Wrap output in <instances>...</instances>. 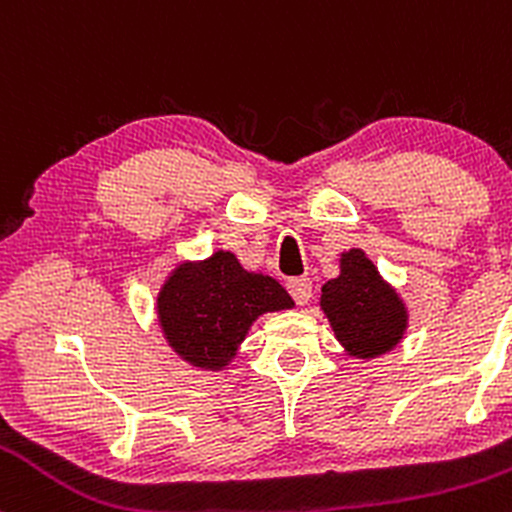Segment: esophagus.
<instances>
[{
	"label": "esophagus",
	"mask_w": 512,
	"mask_h": 512,
	"mask_svg": "<svg viewBox=\"0 0 512 512\" xmlns=\"http://www.w3.org/2000/svg\"><path fill=\"white\" fill-rule=\"evenodd\" d=\"M286 289L293 296V301L298 305H305L313 298V284H310V279H305V276H298V279H289V284H286Z\"/></svg>",
	"instance_id": "1"
}]
</instances>
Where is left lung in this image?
<instances>
[{
    "label": "left lung",
    "mask_w": 512,
    "mask_h": 512,
    "mask_svg": "<svg viewBox=\"0 0 512 512\" xmlns=\"http://www.w3.org/2000/svg\"><path fill=\"white\" fill-rule=\"evenodd\" d=\"M320 308L346 356L370 361L390 354L409 327V310L361 248L339 255V274L325 281Z\"/></svg>",
    "instance_id": "8db88e82"
}]
</instances>
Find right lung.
Returning a JSON list of instances; mask_svg holds the SVG:
<instances>
[{"mask_svg": "<svg viewBox=\"0 0 512 512\" xmlns=\"http://www.w3.org/2000/svg\"><path fill=\"white\" fill-rule=\"evenodd\" d=\"M284 286L248 272L228 250L178 262L156 296V315L170 349L197 370L219 373L238 354L257 317L291 310Z\"/></svg>", "mask_w": 512, "mask_h": 512, "instance_id": "add662e5", "label": "right lung"}]
</instances>
